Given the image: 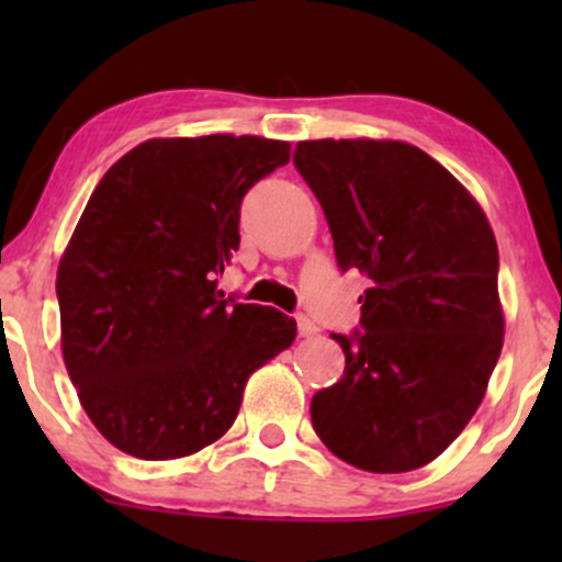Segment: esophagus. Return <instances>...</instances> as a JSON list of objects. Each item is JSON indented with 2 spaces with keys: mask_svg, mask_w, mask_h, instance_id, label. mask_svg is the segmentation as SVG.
I'll return each mask as SVG.
<instances>
[{
  "mask_svg": "<svg viewBox=\"0 0 562 562\" xmlns=\"http://www.w3.org/2000/svg\"><path fill=\"white\" fill-rule=\"evenodd\" d=\"M295 322H299V335H301V338H312V335L317 333V325H314V322L308 319L306 314H299V317H295Z\"/></svg>",
  "mask_w": 562,
  "mask_h": 562,
  "instance_id": "obj_1",
  "label": "esophagus"
}]
</instances>
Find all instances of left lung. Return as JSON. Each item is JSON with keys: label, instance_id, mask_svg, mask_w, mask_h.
<instances>
[{"label": "left lung", "instance_id": "8db88e82", "mask_svg": "<svg viewBox=\"0 0 562 562\" xmlns=\"http://www.w3.org/2000/svg\"><path fill=\"white\" fill-rule=\"evenodd\" d=\"M293 164L340 272L370 280L359 330L330 333L346 370L314 393V430L359 470L428 465L475 415L502 351L494 232L465 187L406 142H299Z\"/></svg>", "mask_w": 562, "mask_h": 562}]
</instances>
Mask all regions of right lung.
I'll use <instances>...</instances> for the list:
<instances>
[{"label": "right lung", "mask_w": 562, "mask_h": 562, "mask_svg": "<svg viewBox=\"0 0 562 562\" xmlns=\"http://www.w3.org/2000/svg\"><path fill=\"white\" fill-rule=\"evenodd\" d=\"M288 160L277 139H147L94 187L57 303L70 383L115 449L177 460L209 447L250 372L293 344V317L216 288L240 248L245 192Z\"/></svg>", "instance_id": "obj_1"}]
</instances>
